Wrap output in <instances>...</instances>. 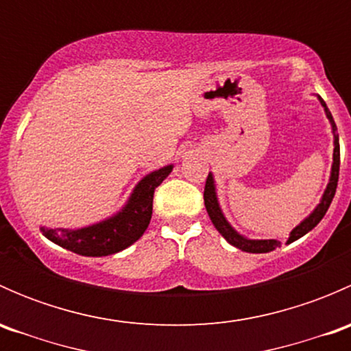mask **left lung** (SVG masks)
Segmentation results:
<instances>
[{
    "label": "left lung",
    "mask_w": 351,
    "mask_h": 351,
    "mask_svg": "<svg viewBox=\"0 0 351 351\" xmlns=\"http://www.w3.org/2000/svg\"><path fill=\"white\" fill-rule=\"evenodd\" d=\"M321 104H323L324 110H326V115L332 125V132H335L336 130L335 120H332L331 113H329V110L326 108V104H324L323 100H321ZM338 176H339V143H338V136H335V153H332L331 178H329V185H328L326 192H324L323 200H321V204L317 205L316 210H314L313 214L306 219V221L300 222V224L297 226L292 232H290L287 243H293L295 239L302 238L304 234H307L311 229H314L317 224H319L321 219H323L324 214L328 212L329 205H331V202H332V197H335V193H336V186H338ZM204 202H205V208H207L208 217H210L212 224L215 226V229H217V231L221 232V234L224 236V238L228 239L232 246L239 247V250H243V251H247V253H270V251H274L275 247H280V241H278V239H261V241L246 239V238H243V236H239L238 232H236L234 229L229 226V222L226 221L224 215H222V212H221V208H219L217 197H215V189H214V178H212V175H208L207 182H205Z\"/></svg>",
    "instance_id": "left-lung-1"
}]
</instances>
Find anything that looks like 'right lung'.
I'll list each match as a JSON object with an SVG mask.
<instances>
[{"mask_svg": "<svg viewBox=\"0 0 351 351\" xmlns=\"http://www.w3.org/2000/svg\"><path fill=\"white\" fill-rule=\"evenodd\" d=\"M171 169L173 166H165L141 180L123 210L115 217L77 231L42 228V234L52 243L83 256H107L125 250L136 243L149 226L154 190L161 185Z\"/></svg>", "mask_w": 351, "mask_h": 351, "instance_id": "add662e5", "label": "right lung"}]
</instances>
